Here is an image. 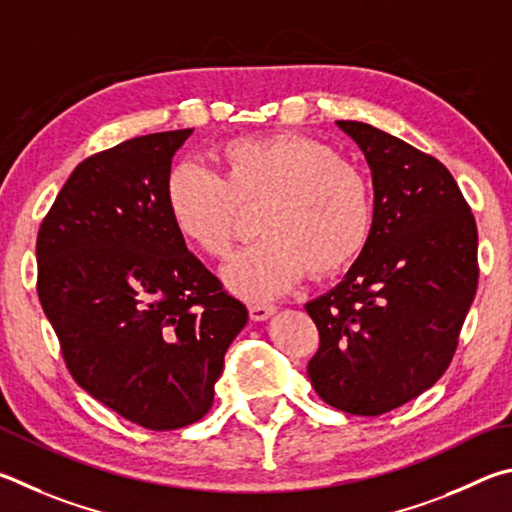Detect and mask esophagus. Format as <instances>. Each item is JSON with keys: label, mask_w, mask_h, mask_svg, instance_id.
Returning a JSON list of instances; mask_svg holds the SVG:
<instances>
[{"label": "esophagus", "mask_w": 512, "mask_h": 512, "mask_svg": "<svg viewBox=\"0 0 512 512\" xmlns=\"http://www.w3.org/2000/svg\"><path fill=\"white\" fill-rule=\"evenodd\" d=\"M274 312H276V308L270 306V303H251V306H249V315H251V319H254V321L270 319Z\"/></svg>", "instance_id": "esophagus-1"}]
</instances>
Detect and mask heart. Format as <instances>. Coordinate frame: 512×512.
<instances>
[{"instance_id": "heart-1", "label": "heart", "mask_w": 512, "mask_h": 512, "mask_svg": "<svg viewBox=\"0 0 512 512\" xmlns=\"http://www.w3.org/2000/svg\"><path fill=\"white\" fill-rule=\"evenodd\" d=\"M215 159L220 177L195 164L170 170L166 206L186 245L211 258L231 251L242 209H263L256 224L263 240L222 272L233 294L281 297L306 272L326 279L364 251L373 231L371 184L328 143L276 132L227 141Z\"/></svg>"}]
</instances>
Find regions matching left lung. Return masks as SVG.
I'll return each mask as SVG.
<instances>
[{
	"instance_id": "obj_1",
	"label": "left lung",
	"mask_w": 512,
	"mask_h": 512,
	"mask_svg": "<svg viewBox=\"0 0 512 512\" xmlns=\"http://www.w3.org/2000/svg\"><path fill=\"white\" fill-rule=\"evenodd\" d=\"M373 177V231L333 290L306 303L319 330L308 378L353 416L414 400L450 366L477 292V222L441 161L360 121H337Z\"/></svg>"
}]
</instances>
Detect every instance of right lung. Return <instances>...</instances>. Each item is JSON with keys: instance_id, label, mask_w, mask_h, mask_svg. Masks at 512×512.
<instances>
[{"instance_id": "right-lung-1", "label": "right lung", "mask_w": 512, "mask_h": 512, "mask_svg": "<svg viewBox=\"0 0 512 512\" xmlns=\"http://www.w3.org/2000/svg\"><path fill=\"white\" fill-rule=\"evenodd\" d=\"M193 128L78 164L38 231V297L69 373L130 423L168 432L213 405L247 308L188 251L166 206Z\"/></svg>"}]
</instances>
